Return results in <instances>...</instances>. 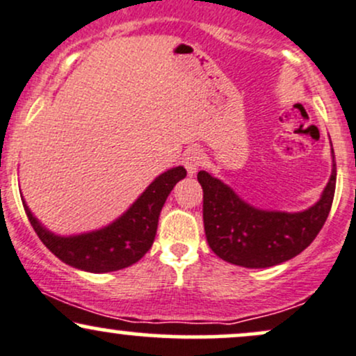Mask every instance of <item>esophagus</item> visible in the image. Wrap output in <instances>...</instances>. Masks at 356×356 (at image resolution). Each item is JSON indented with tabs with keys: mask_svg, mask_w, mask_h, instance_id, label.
Instances as JSON below:
<instances>
[{
	"mask_svg": "<svg viewBox=\"0 0 356 356\" xmlns=\"http://www.w3.org/2000/svg\"><path fill=\"white\" fill-rule=\"evenodd\" d=\"M202 160H204V157H202V154L199 150L187 152L186 157H184V165L187 169V174L189 175L196 174V172L199 170V167L202 165Z\"/></svg>",
	"mask_w": 356,
	"mask_h": 356,
	"instance_id": "obj_1",
	"label": "esophagus"
}]
</instances>
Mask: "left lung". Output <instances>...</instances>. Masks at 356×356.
I'll return each mask as SVG.
<instances>
[{
	"mask_svg": "<svg viewBox=\"0 0 356 356\" xmlns=\"http://www.w3.org/2000/svg\"><path fill=\"white\" fill-rule=\"evenodd\" d=\"M202 187V220L211 250L247 268H267L299 255L321 232L337 187V162L321 197L311 208L286 213L255 208L209 172H197Z\"/></svg>",
	"mask_w": 356,
	"mask_h": 356,
	"instance_id": "8db88e82",
	"label": "left lung"
}]
</instances>
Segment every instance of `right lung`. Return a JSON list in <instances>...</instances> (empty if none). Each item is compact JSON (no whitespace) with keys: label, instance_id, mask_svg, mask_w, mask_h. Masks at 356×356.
I'll use <instances>...</instances> for the list:
<instances>
[{"label":"right lung","instance_id":"right-lung-1","mask_svg":"<svg viewBox=\"0 0 356 356\" xmlns=\"http://www.w3.org/2000/svg\"><path fill=\"white\" fill-rule=\"evenodd\" d=\"M186 174L182 165L172 167L155 177L120 218L108 226L81 235L60 236L49 232L33 216L25 199L22 201L35 233L57 259L84 272H115L136 264L150 250L157 233L160 211L170 191Z\"/></svg>","mask_w":356,"mask_h":356}]
</instances>
